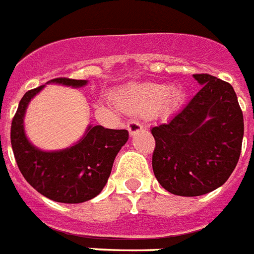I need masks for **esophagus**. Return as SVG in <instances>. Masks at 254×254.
I'll return each instance as SVG.
<instances>
[{
	"mask_svg": "<svg viewBox=\"0 0 254 254\" xmlns=\"http://www.w3.org/2000/svg\"><path fill=\"white\" fill-rule=\"evenodd\" d=\"M142 129V124L140 121H137V120H130L129 123H127V130L130 134H134L135 131H138Z\"/></svg>",
	"mask_w": 254,
	"mask_h": 254,
	"instance_id": "obj_1",
	"label": "esophagus"
}]
</instances>
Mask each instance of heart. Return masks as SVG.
I'll list each match as a JSON object with an SVG mask.
<instances>
[{
    "instance_id": "heart-1",
    "label": "heart",
    "mask_w": 254,
    "mask_h": 254,
    "mask_svg": "<svg viewBox=\"0 0 254 254\" xmlns=\"http://www.w3.org/2000/svg\"><path fill=\"white\" fill-rule=\"evenodd\" d=\"M181 93L160 84H145L129 89L120 97V105L134 113L148 114L161 109L165 102L179 101Z\"/></svg>"
}]
</instances>
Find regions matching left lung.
<instances>
[{
	"instance_id": "8db88e82",
	"label": "left lung",
	"mask_w": 254,
	"mask_h": 254,
	"mask_svg": "<svg viewBox=\"0 0 254 254\" xmlns=\"http://www.w3.org/2000/svg\"><path fill=\"white\" fill-rule=\"evenodd\" d=\"M185 108L152 127L154 176L172 194H206L226 183L239 162L244 117L233 86L210 74Z\"/></svg>"
}]
</instances>
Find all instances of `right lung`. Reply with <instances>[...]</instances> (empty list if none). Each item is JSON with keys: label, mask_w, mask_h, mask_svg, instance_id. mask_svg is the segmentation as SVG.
Listing matches in <instances>:
<instances>
[{"label": "right lung", "mask_w": 254, "mask_h": 254, "mask_svg": "<svg viewBox=\"0 0 254 254\" xmlns=\"http://www.w3.org/2000/svg\"><path fill=\"white\" fill-rule=\"evenodd\" d=\"M81 88L86 80L54 78L48 84ZM45 85L24 94L11 121L10 141L15 162L25 180L42 196L64 204H80L92 200L108 183L114 158L127 144L125 129H105L101 125L88 127L86 133L73 146L56 152L36 148L28 140L24 117L29 102Z\"/></svg>", "instance_id": "1"}]
</instances>
